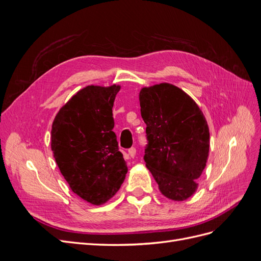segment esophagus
I'll return each instance as SVG.
<instances>
[{
    "label": "esophagus",
    "mask_w": 261,
    "mask_h": 261,
    "mask_svg": "<svg viewBox=\"0 0 261 261\" xmlns=\"http://www.w3.org/2000/svg\"><path fill=\"white\" fill-rule=\"evenodd\" d=\"M128 154H129L130 158L135 156V154H136V148H134V147L129 148V149H128Z\"/></svg>",
    "instance_id": "obj_1"
}]
</instances>
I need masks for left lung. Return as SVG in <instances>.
Masks as SVG:
<instances>
[{"instance_id": "8db88e82", "label": "left lung", "mask_w": 261, "mask_h": 261, "mask_svg": "<svg viewBox=\"0 0 261 261\" xmlns=\"http://www.w3.org/2000/svg\"><path fill=\"white\" fill-rule=\"evenodd\" d=\"M140 113L146 123V167L168 198L181 201L197 188L206 167L209 128L196 102L171 84L143 88Z\"/></svg>"}]
</instances>
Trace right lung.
<instances>
[{"instance_id":"1","label":"right lung","mask_w":261,"mask_h":261,"mask_svg":"<svg viewBox=\"0 0 261 261\" xmlns=\"http://www.w3.org/2000/svg\"><path fill=\"white\" fill-rule=\"evenodd\" d=\"M120 86H87L54 118L51 148L72 191L92 204L105 203L124 181L127 165L113 132L112 108Z\"/></svg>"}]
</instances>
